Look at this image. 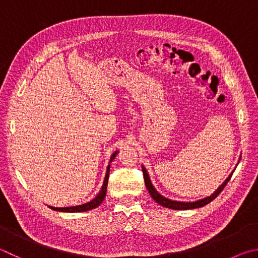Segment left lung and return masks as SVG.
Segmentation results:
<instances>
[{
	"label": "left lung",
	"mask_w": 258,
	"mask_h": 258,
	"mask_svg": "<svg viewBox=\"0 0 258 258\" xmlns=\"http://www.w3.org/2000/svg\"><path fill=\"white\" fill-rule=\"evenodd\" d=\"M142 171H143V177H144V182H145V186H147V189L149 190L150 195H151V198L156 201L158 204L162 205V207L168 208V209H172V210H190V209H198V208H202L204 205L209 204L210 202H212V201L217 198V196L221 193L222 189L224 188V186L228 184V181L230 180V178L232 176V172L229 177L227 178L226 180L223 181V184L219 187V188L214 191L212 195L208 196V198L202 199V200H199L196 201V202H177V201H172L169 199H166L165 196L160 195L157 191V189L154 188L153 185L151 184V180H150V177L148 175L147 170H145V168L142 167Z\"/></svg>",
	"instance_id": "8db88e82"
}]
</instances>
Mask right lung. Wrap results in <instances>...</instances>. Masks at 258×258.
Wrapping results in <instances>:
<instances>
[{
	"instance_id": "right-lung-1",
	"label": "right lung",
	"mask_w": 258,
	"mask_h": 258,
	"mask_svg": "<svg viewBox=\"0 0 258 258\" xmlns=\"http://www.w3.org/2000/svg\"><path fill=\"white\" fill-rule=\"evenodd\" d=\"M117 154V151H115L113 153V156L110 157V162L114 160L115 157ZM109 171H110V165H108L107 167V172H106V177H105V180H104V184H102L101 187V190L99 191V194H98L95 199L91 200L90 202H88L86 204H82V205H77V207H70V208H53V207H49L51 210H55V211H59V212H84V211H89V210H92L97 207H99L101 204L102 201H104L105 196H106V191H107V185H108V178H109Z\"/></svg>"
}]
</instances>
